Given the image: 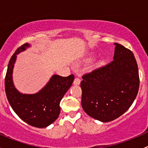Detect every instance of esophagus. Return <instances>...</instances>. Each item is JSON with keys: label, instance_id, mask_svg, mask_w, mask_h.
Returning <instances> with one entry per match:
<instances>
[{"label": "esophagus", "instance_id": "34e87169", "mask_svg": "<svg viewBox=\"0 0 148 148\" xmlns=\"http://www.w3.org/2000/svg\"><path fill=\"white\" fill-rule=\"evenodd\" d=\"M80 82H81V79H80L79 77H76L75 79H74V84L75 85H79L80 84Z\"/></svg>", "mask_w": 148, "mask_h": 148}]
</instances>
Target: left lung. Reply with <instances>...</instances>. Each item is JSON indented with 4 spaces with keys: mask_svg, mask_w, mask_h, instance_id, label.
Listing matches in <instances>:
<instances>
[{
    "mask_svg": "<svg viewBox=\"0 0 148 148\" xmlns=\"http://www.w3.org/2000/svg\"><path fill=\"white\" fill-rule=\"evenodd\" d=\"M112 62L82 76V106L96 120L107 122L130 107L138 95L140 78L133 53L114 44Z\"/></svg>",
    "mask_w": 148,
    "mask_h": 148,
    "instance_id": "left-lung-1",
    "label": "left lung"
}]
</instances>
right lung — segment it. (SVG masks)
I'll return each instance as SVG.
<instances>
[{
    "label": "right lung",
    "instance_id": "right-lung-1",
    "mask_svg": "<svg viewBox=\"0 0 148 148\" xmlns=\"http://www.w3.org/2000/svg\"><path fill=\"white\" fill-rule=\"evenodd\" d=\"M30 47L24 44L18 47L10 59L5 78L7 99L13 111L25 122L33 127L44 128L53 123L59 117V104L64 95L71 87L74 74L66 77L53 75L41 90L33 95L20 93L15 88L12 79L16 55Z\"/></svg>",
    "mask_w": 148,
    "mask_h": 148
}]
</instances>
